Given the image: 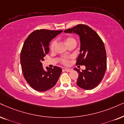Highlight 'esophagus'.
Returning <instances> with one entry per match:
<instances>
[{
	"instance_id": "esophagus-1",
	"label": "esophagus",
	"mask_w": 124,
	"mask_h": 124,
	"mask_svg": "<svg viewBox=\"0 0 124 124\" xmlns=\"http://www.w3.org/2000/svg\"><path fill=\"white\" fill-rule=\"evenodd\" d=\"M65 70L66 72H70L71 71H73V69H68V68H65Z\"/></svg>"
}]
</instances>
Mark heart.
Masks as SVG:
<instances>
[{
  "instance_id": "heart-1",
  "label": "heart",
  "mask_w": 124,
  "mask_h": 124,
  "mask_svg": "<svg viewBox=\"0 0 124 124\" xmlns=\"http://www.w3.org/2000/svg\"><path fill=\"white\" fill-rule=\"evenodd\" d=\"M72 42H76V40L74 38L71 37H68L66 39H65V42L66 43V45H69L70 43H71ZM56 45H57V41L55 40H53L51 42V43L50 44V50L51 51L54 50L55 47ZM61 63L63 65H67L69 63V57H62L61 58Z\"/></svg>"
}]
</instances>
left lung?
I'll return each instance as SVG.
<instances>
[{
    "label": "left lung",
    "instance_id": "8db88e82",
    "mask_svg": "<svg viewBox=\"0 0 124 124\" xmlns=\"http://www.w3.org/2000/svg\"><path fill=\"white\" fill-rule=\"evenodd\" d=\"M66 33L78 34L80 38V54L76 65H85L82 71L74 68L78 73L77 85L85 90L93 89L99 85L106 69V54L104 42L94 30L85 24H78L64 31Z\"/></svg>",
    "mask_w": 124,
    "mask_h": 124
}]
</instances>
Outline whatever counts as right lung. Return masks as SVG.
Here are the masks:
<instances>
[{"mask_svg":"<svg viewBox=\"0 0 124 124\" xmlns=\"http://www.w3.org/2000/svg\"><path fill=\"white\" fill-rule=\"evenodd\" d=\"M62 30H37L30 34L20 53V63L23 77L32 89L45 92L54 87L62 73L58 66L44 70L42 61L49 52V43Z\"/></svg>","mask_w":124,"mask_h":124,"instance_id":"add662e5","label":"right lung"}]
</instances>
